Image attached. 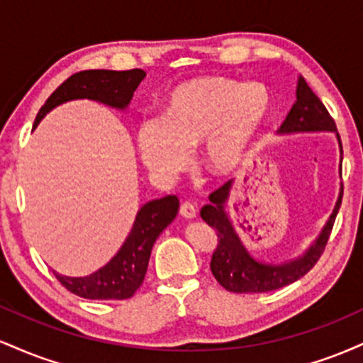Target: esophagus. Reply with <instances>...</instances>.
I'll use <instances>...</instances> for the list:
<instances>
[{
  "label": "esophagus",
  "instance_id": "esophagus-1",
  "mask_svg": "<svg viewBox=\"0 0 363 363\" xmlns=\"http://www.w3.org/2000/svg\"><path fill=\"white\" fill-rule=\"evenodd\" d=\"M179 213L184 216V218H194L198 211H196V206L193 205V203L186 201V203H182L181 208H179Z\"/></svg>",
  "mask_w": 363,
  "mask_h": 363
}]
</instances>
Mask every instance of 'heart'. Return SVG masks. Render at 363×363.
Returning a JSON list of instances; mask_svg holds the SVG:
<instances>
[{
  "label": "heart",
  "instance_id": "b5f03b06",
  "mask_svg": "<svg viewBox=\"0 0 363 363\" xmlns=\"http://www.w3.org/2000/svg\"><path fill=\"white\" fill-rule=\"evenodd\" d=\"M272 114V94L259 82L199 77L177 85L165 99L162 123L138 128V150L153 174L174 177L201 143L203 167L223 177L242 164Z\"/></svg>",
  "mask_w": 363,
  "mask_h": 363
}]
</instances>
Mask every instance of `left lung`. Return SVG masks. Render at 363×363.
Returning <instances> with one entry per match:
<instances>
[{
    "instance_id": "left-lung-1",
    "label": "left lung",
    "mask_w": 363,
    "mask_h": 363,
    "mask_svg": "<svg viewBox=\"0 0 363 363\" xmlns=\"http://www.w3.org/2000/svg\"><path fill=\"white\" fill-rule=\"evenodd\" d=\"M331 131L336 133L335 119L329 116L324 104L319 101L318 95L311 90L306 80L301 77L297 83V101L291 107L286 119L283 121L281 128L278 129L280 135H291V133H320ZM340 145V174L341 160H343V148H341L340 135L336 133ZM232 181L213 191L210 194V205L201 208V218L216 230V249L211 256L210 268L216 281L225 290L234 291V294H262V291H272L283 289L290 283L301 280L303 274H307L319 261L320 254L324 252L329 235H331L335 218L338 215L343 198V184L340 187L338 201L335 210L320 230L314 244L307 249L302 256L295 257L285 262H261L254 259L247 247L242 244L240 237L237 235L234 225H232L228 213L225 211L228 198H230Z\"/></svg>"
}]
</instances>
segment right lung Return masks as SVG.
<instances>
[{"label":"right lung","instance_id":"1","mask_svg":"<svg viewBox=\"0 0 363 363\" xmlns=\"http://www.w3.org/2000/svg\"><path fill=\"white\" fill-rule=\"evenodd\" d=\"M145 77L147 73L143 69H86L74 73L62 82L40 107L34 128L49 111L74 99H90L124 111ZM177 210L179 199L174 194L148 201L140 208L126 240L106 266L89 277L80 278L65 277L54 272L57 281L72 294L90 301H124L133 297L145 280L153 244L164 228L176 218Z\"/></svg>","mask_w":363,"mask_h":363}]
</instances>
